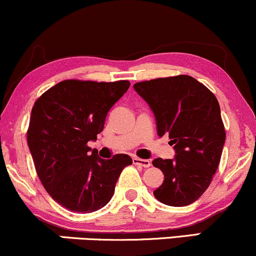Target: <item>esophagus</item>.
Instances as JSON below:
<instances>
[{
  "mask_svg": "<svg viewBox=\"0 0 256 256\" xmlns=\"http://www.w3.org/2000/svg\"><path fill=\"white\" fill-rule=\"evenodd\" d=\"M133 163L135 165H139V166H142V168L151 166V162L147 160V159H141V158H138V157L133 158Z\"/></svg>",
  "mask_w": 256,
  "mask_h": 256,
  "instance_id": "34e87169",
  "label": "esophagus"
}]
</instances>
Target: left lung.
I'll list each match as a JSON object with an SVG mask.
<instances>
[{
  "instance_id": "8db88e82",
  "label": "left lung",
  "mask_w": 256,
  "mask_h": 256,
  "mask_svg": "<svg viewBox=\"0 0 256 256\" xmlns=\"http://www.w3.org/2000/svg\"><path fill=\"white\" fill-rule=\"evenodd\" d=\"M134 90L150 105L159 136L169 134L174 159L156 158L164 182L156 199L181 207L196 201L211 184L225 142L220 106L205 85L189 75L142 81Z\"/></svg>"
}]
</instances>
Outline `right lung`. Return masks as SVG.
<instances>
[{
  "instance_id": "add662e5",
  "label": "right lung",
  "mask_w": 256,
  "mask_h": 256,
  "mask_svg": "<svg viewBox=\"0 0 256 256\" xmlns=\"http://www.w3.org/2000/svg\"><path fill=\"white\" fill-rule=\"evenodd\" d=\"M129 86L128 80H63L33 105L27 144L36 171L50 196L69 211L104 207L122 170L133 163L128 154L105 160L87 146L97 140L108 112Z\"/></svg>"
}]
</instances>
